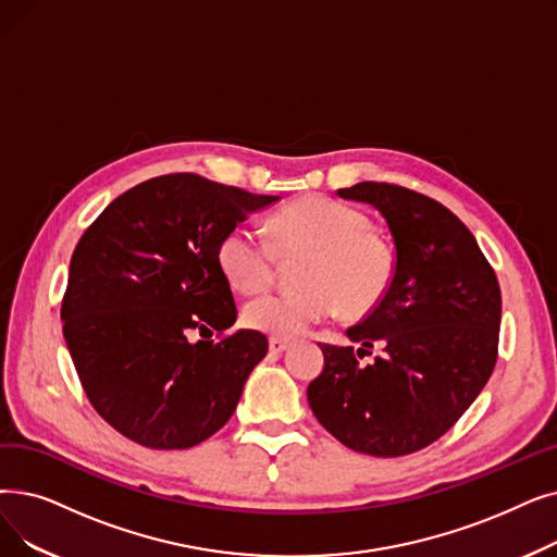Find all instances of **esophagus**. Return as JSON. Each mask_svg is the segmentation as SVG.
<instances>
[{"mask_svg":"<svg viewBox=\"0 0 557 557\" xmlns=\"http://www.w3.org/2000/svg\"><path fill=\"white\" fill-rule=\"evenodd\" d=\"M288 346H292V342H288V338H282V336H271V338H269V350H271L273 355L284 352Z\"/></svg>","mask_w":557,"mask_h":557,"instance_id":"1","label":"esophagus"}]
</instances>
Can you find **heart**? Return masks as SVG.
Here are the masks:
<instances>
[{"label": "heart", "mask_w": 557, "mask_h": 557, "mask_svg": "<svg viewBox=\"0 0 557 557\" xmlns=\"http://www.w3.org/2000/svg\"><path fill=\"white\" fill-rule=\"evenodd\" d=\"M280 257H300L294 292L261 296L246 305L244 321L257 332L298 336L342 307L364 317L394 280V252L371 232L367 213L325 196L302 198L273 219V244L252 227L230 230L215 250L219 269L238 294H259L271 284Z\"/></svg>", "instance_id": "heart-1"}]
</instances>
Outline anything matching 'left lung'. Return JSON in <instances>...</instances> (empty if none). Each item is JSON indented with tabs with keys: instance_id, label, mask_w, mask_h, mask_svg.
Wrapping results in <instances>:
<instances>
[{
	"instance_id": "obj_1",
	"label": "left lung",
	"mask_w": 557,
	"mask_h": 557,
	"mask_svg": "<svg viewBox=\"0 0 557 557\" xmlns=\"http://www.w3.org/2000/svg\"><path fill=\"white\" fill-rule=\"evenodd\" d=\"M338 198L373 205L392 232L394 280L382 302L323 344L307 386L313 417L344 446L400 457L437 442L487 384L498 350L500 288L478 240L437 200L396 184L361 182ZM373 343L385 352L358 359Z\"/></svg>"
}]
</instances>
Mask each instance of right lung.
<instances>
[{
  "label": "right lung",
  "instance_id": "add662e5",
  "mask_svg": "<svg viewBox=\"0 0 557 557\" xmlns=\"http://www.w3.org/2000/svg\"><path fill=\"white\" fill-rule=\"evenodd\" d=\"M277 200L190 173L163 175L115 198L79 238L63 336L88 400L127 440L190 448L234 414L269 342L255 330L196 345L187 336L234 325L215 250Z\"/></svg>",
  "mask_w": 557,
  "mask_h": 557
}]
</instances>
